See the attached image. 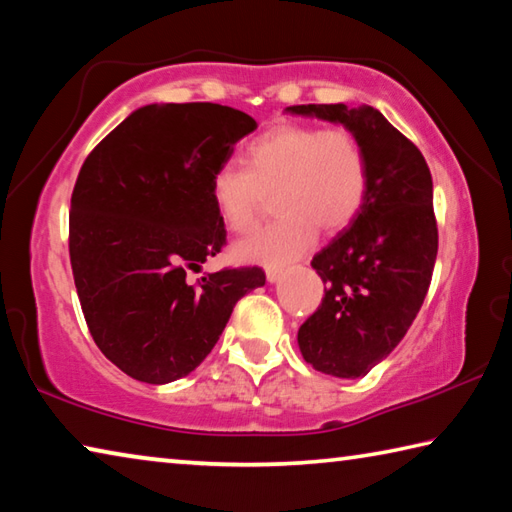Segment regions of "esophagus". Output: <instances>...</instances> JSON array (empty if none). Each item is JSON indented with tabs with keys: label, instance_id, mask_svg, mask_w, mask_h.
<instances>
[{
	"label": "esophagus",
	"instance_id": "1",
	"mask_svg": "<svg viewBox=\"0 0 512 512\" xmlns=\"http://www.w3.org/2000/svg\"><path fill=\"white\" fill-rule=\"evenodd\" d=\"M284 273H287V268H282V266H268V268H266V280H268V282H277Z\"/></svg>",
	"mask_w": 512,
	"mask_h": 512
}]
</instances>
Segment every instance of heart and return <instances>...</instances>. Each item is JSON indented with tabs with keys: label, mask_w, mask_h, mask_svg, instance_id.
Masks as SVG:
<instances>
[{
	"label": "heart",
	"mask_w": 512,
	"mask_h": 512,
	"mask_svg": "<svg viewBox=\"0 0 512 512\" xmlns=\"http://www.w3.org/2000/svg\"><path fill=\"white\" fill-rule=\"evenodd\" d=\"M244 160L246 167L225 164L212 176L219 219L235 235H250L273 192L280 219L241 241V262H289L314 244L318 228L341 232L366 205L368 155L348 128L273 126L248 144Z\"/></svg>",
	"instance_id": "obj_1"
}]
</instances>
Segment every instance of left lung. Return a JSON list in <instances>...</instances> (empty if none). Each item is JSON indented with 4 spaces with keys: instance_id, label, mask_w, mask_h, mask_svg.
<instances>
[{
    "instance_id": "1",
    "label": "left lung",
    "mask_w": 512,
    "mask_h": 512,
    "mask_svg": "<svg viewBox=\"0 0 512 512\" xmlns=\"http://www.w3.org/2000/svg\"><path fill=\"white\" fill-rule=\"evenodd\" d=\"M287 110L339 121L368 155L366 205L311 259L327 291L298 329L311 368L357 379L397 348L429 291L438 255L431 171L418 146L375 108L309 103Z\"/></svg>"
}]
</instances>
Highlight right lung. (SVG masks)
Listing matches in <instances>:
<instances>
[{"label":"right lung","instance_id":"obj_1","mask_svg":"<svg viewBox=\"0 0 512 512\" xmlns=\"http://www.w3.org/2000/svg\"><path fill=\"white\" fill-rule=\"evenodd\" d=\"M257 121L219 103H151L85 158L69 210V262L94 343L119 370L169 384L201 366L259 266L189 282L225 246L212 176Z\"/></svg>","mask_w":512,"mask_h":512}]
</instances>
